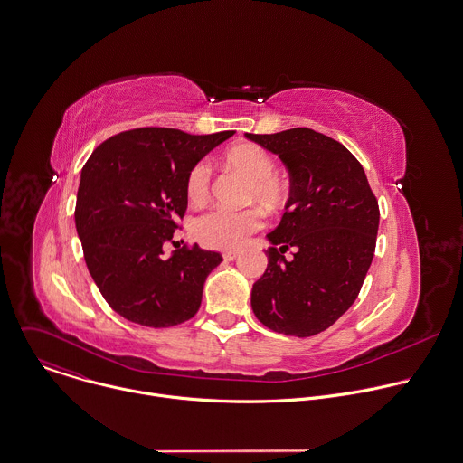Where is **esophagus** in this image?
Wrapping results in <instances>:
<instances>
[{
	"instance_id": "34e87169",
	"label": "esophagus",
	"mask_w": 463,
	"mask_h": 463,
	"mask_svg": "<svg viewBox=\"0 0 463 463\" xmlns=\"http://www.w3.org/2000/svg\"><path fill=\"white\" fill-rule=\"evenodd\" d=\"M222 256H223L225 261H232V260H236V258L240 256V252H238V250H227V252H223Z\"/></svg>"
}]
</instances>
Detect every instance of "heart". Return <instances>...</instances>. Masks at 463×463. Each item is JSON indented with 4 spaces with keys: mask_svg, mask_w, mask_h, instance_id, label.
Masks as SVG:
<instances>
[{
    "mask_svg": "<svg viewBox=\"0 0 463 463\" xmlns=\"http://www.w3.org/2000/svg\"><path fill=\"white\" fill-rule=\"evenodd\" d=\"M225 164L243 173L249 180V198H256L265 207H279L287 200V184L274 173L272 156L260 146L241 144L231 147L225 156ZM211 169L205 162H198L187 175V196L198 203L209 194ZM263 225L260 209H227L214 207L194 222V234L205 247L211 249H238L243 241Z\"/></svg>",
    "mask_w": 463,
    "mask_h": 463,
    "instance_id": "1",
    "label": "heart"
}]
</instances>
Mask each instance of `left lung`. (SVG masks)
<instances>
[{"instance_id":"obj_1","label":"left lung","mask_w":463,"mask_h":463,"mask_svg":"<svg viewBox=\"0 0 463 463\" xmlns=\"http://www.w3.org/2000/svg\"><path fill=\"white\" fill-rule=\"evenodd\" d=\"M245 137L278 155L290 176L285 214L267 234V270L252 285L254 316L278 334H321L361 292L375 254L377 198L359 160L323 133L292 128Z\"/></svg>"}]
</instances>
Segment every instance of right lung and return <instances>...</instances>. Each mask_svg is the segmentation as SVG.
Segmentation results:
<instances>
[{
  "instance_id": "right-lung-1",
  "label": "right lung",
  "mask_w": 463,
  "mask_h": 463,
  "mask_svg": "<svg viewBox=\"0 0 463 463\" xmlns=\"http://www.w3.org/2000/svg\"><path fill=\"white\" fill-rule=\"evenodd\" d=\"M232 135L138 128L108 138L84 164L77 236L90 276L124 319L167 328L198 312L203 283L223 260L198 245L167 256L165 245L187 209L189 171Z\"/></svg>"
}]
</instances>
